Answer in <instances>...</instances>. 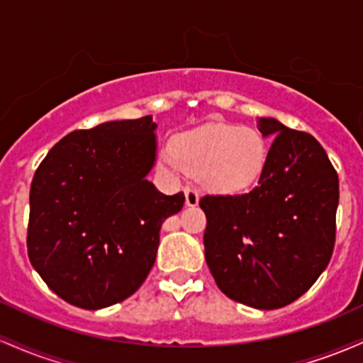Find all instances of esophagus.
Wrapping results in <instances>:
<instances>
[{"mask_svg": "<svg viewBox=\"0 0 363 363\" xmlns=\"http://www.w3.org/2000/svg\"><path fill=\"white\" fill-rule=\"evenodd\" d=\"M184 194H186V205L187 206H196V205H198V201H199L198 189H194V187H186Z\"/></svg>", "mask_w": 363, "mask_h": 363, "instance_id": "obj_1", "label": "esophagus"}]
</instances>
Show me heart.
<instances>
[{
	"label": "heart",
	"instance_id": "1",
	"mask_svg": "<svg viewBox=\"0 0 363 363\" xmlns=\"http://www.w3.org/2000/svg\"><path fill=\"white\" fill-rule=\"evenodd\" d=\"M169 164L199 174L208 189L237 193L259 177L266 164V141L259 131L230 123H210L176 136Z\"/></svg>",
	"mask_w": 363,
	"mask_h": 363
}]
</instances>
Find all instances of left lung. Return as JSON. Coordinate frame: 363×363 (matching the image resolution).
I'll list each match as a JSON object with an SVG mask.
<instances>
[{"mask_svg": "<svg viewBox=\"0 0 363 363\" xmlns=\"http://www.w3.org/2000/svg\"><path fill=\"white\" fill-rule=\"evenodd\" d=\"M257 186L242 194H206L205 257L218 289L254 309L297 301L326 269L336 240L338 174L319 141L277 119Z\"/></svg>", "mask_w": 363, "mask_h": 363, "instance_id": "left-lung-1", "label": "left lung"}]
</instances>
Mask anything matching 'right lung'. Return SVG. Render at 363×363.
<instances>
[{"label": "right lung", "mask_w": 363, "mask_h": 363, "mask_svg": "<svg viewBox=\"0 0 363 363\" xmlns=\"http://www.w3.org/2000/svg\"><path fill=\"white\" fill-rule=\"evenodd\" d=\"M152 116L78 129L57 141L30 186L27 251L62 301L97 311L147 280L160 227L184 194L147 181L155 162Z\"/></svg>", "instance_id": "right-lung-1"}]
</instances>
